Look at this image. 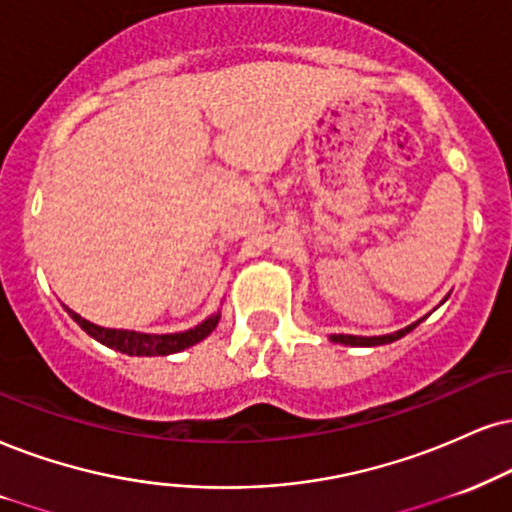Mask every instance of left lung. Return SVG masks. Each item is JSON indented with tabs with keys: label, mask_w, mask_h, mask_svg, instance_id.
<instances>
[{
	"label": "left lung",
	"mask_w": 512,
	"mask_h": 512,
	"mask_svg": "<svg viewBox=\"0 0 512 512\" xmlns=\"http://www.w3.org/2000/svg\"><path fill=\"white\" fill-rule=\"evenodd\" d=\"M420 325V320L418 323H413V325H408V327H403V330H399V332H391V334H382V337H356V334H332V342H337V344H346V346H380V344H389V342H396V339H401L403 334H408L410 330H415V327Z\"/></svg>",
	"instance_id": "left-lung-1"
}]
</instances>
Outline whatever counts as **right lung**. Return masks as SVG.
<instances>
[{"label": "right lung", "instance_id": "obj_1", "mask_svg": "<svg viewBox=\"0 0 512 512\" xmlns=\"http://www.w3.org/2000/svg\"><path fill=\"white\" fill-rule=\"evenodd\" d=\"M68 315L85 330L90 337L102 342L111 349L128 353V356H168V353H178L182 349H189L201 339H206L208 334L216 330L220 313H213L211 318H206L204 323L187 332H175V334H144L135 330H111V327H99L90 323V320L80 318L78 313L66 308Z\"/></svg>", "mask_w": 512, "mask_h": 512}]
</instances>
